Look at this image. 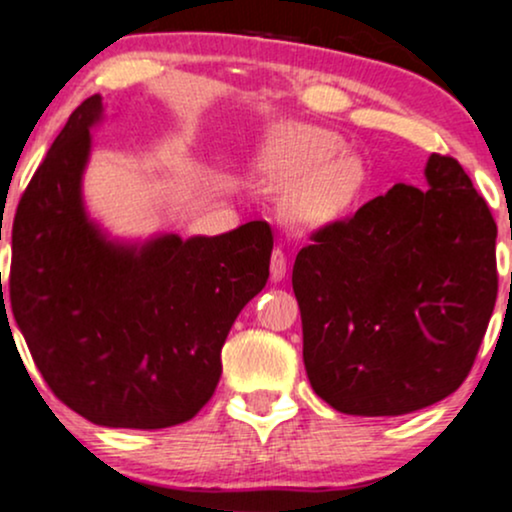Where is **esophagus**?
<instances>
[{
    "instance_id": "34e87169",
    "label": "esophagus",
    "mask_w": 512,
    "mask_h": 512,
    "mask_svg": "<svg viewBox=\"0 0 512 512\" xmlns=\"http://www.w3.org/2000/svg\"><path fill=\"white\" fill-rule=\"evenodd\" d=\"M269 274H272V281H281L286 276V252L276 248L272 252V262H269Z\"/></svg>"
}]
</instances>
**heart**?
<instances>
[{
  "instance_id": "obj_1",
  "label": "heart",
  "mask_w": 512,
  "mask_h": 512,
  "mask_svg": "<svg viewBox=\"0 0 512 512\" xmlns=\"http://www.w3.org/2000/svg\"><path fill=\"white\" fill-rule=\"evenodd\" d=\"M260 178L281 187V209L301 226H322L349 214L368 185V168L342 137L322 127L284 125L257 161Z\"/></svg>"
}]
</instances>
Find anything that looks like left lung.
<instances>
[{
    "label": "left lung",
    "mask_w": 512,
    "mask_h": 512,
    "mask_svg": "<svg viewBox=\"0 0 512 512\" xmlns=\"http://www.w3.org/2000/svg\"><path fill=\"white\" fill-rule=\"evenodd\" d=\"M428 190L399 182L313 231L293 293L315 395L342 414L399 416L464 383L498 296L496 221L452 156Z\"/></svg>",
    "instance_id": "left-lung-1"
}]
</instances>
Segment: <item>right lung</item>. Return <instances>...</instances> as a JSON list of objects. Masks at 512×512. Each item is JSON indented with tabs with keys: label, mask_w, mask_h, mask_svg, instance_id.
<instances>
[{
	"label": "right lung",
	"mask_w": 512,
	"mask_h": 512,
	"mask_svg": "<svg viewBox=\"0 0 512 512\" xmlns=\"http://www.w3.org/2000/svg\"><path fill=\"white\" fill-rule=\"evenodd\" d=\"M101 113V96L86 98L28 182L7 296L60 402L98 426L168 428L214 395L223 342L269 279L274 236L250 221L214 238H105L81 202L88 129Z\"/></svg>",
	"instance_id": "add662e5"
}]
</instances>
